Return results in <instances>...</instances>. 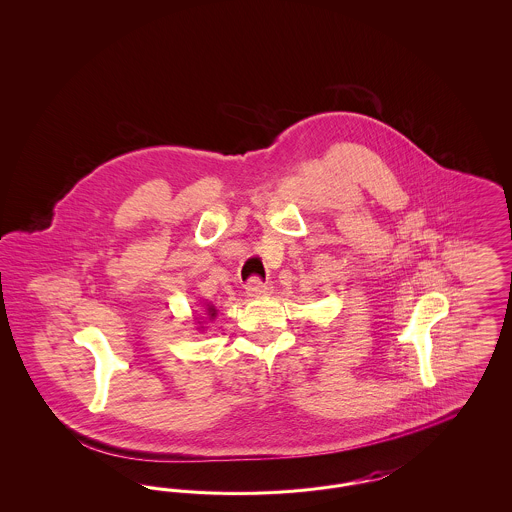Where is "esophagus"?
<instances>
[{
  "mask_svg": "<svg viewBox=\"0 0 512 512\" xmlns=\"http://www.w3.org/2000/svg\"><path fill=\"white\" fill-rule=\"evenodd\" d=\"M272 292V286L268 284V282H263L261 278H257V276H253V278H249L247 280V284H245V293L247 295H267V293Z\"/></svg>",
  "mask_w": 512,
  "mask_h": 512,
  "instance_id": "1",
  "label": "esophagus"
}]
</instances>
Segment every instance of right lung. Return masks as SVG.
<instances>
[{"mask_svg": "<svg viewBox=\"0 0 512 512\" xmlns=\"http://www.w3.org/2000/svg\"><path fill=\"white\" fill-rule=\"evenodd\" d=\"M207 315H209L211 318L217 317V311H215V307H207ZM199 324H201V322H199Z\"/></svg>", "mask_w": 512, "mask_h": 512, "instance_id": "obj_1", "label": "right lung"}]
</instances>
